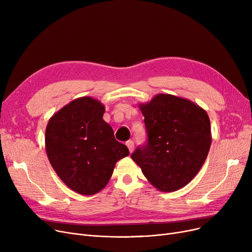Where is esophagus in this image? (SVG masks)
<instances>
[{
    "mask_svg": "<svg viewBox=\"0 0 252 252\" xmlns=\"http://www.w3.org/2000/svg\"><path fill=\"white\" fill-rule=\"evenodd\" d=\"M126 146H127V148H128V150H129V152H130V153L134 151L135 144H134V142H133V141H131V140H128V141H126Z\"/></svg>",
    "mask_w": 252,
    "mask_h": 252,
    "instance_id": "1",
    "label": "esophagus"
}]
</instances>
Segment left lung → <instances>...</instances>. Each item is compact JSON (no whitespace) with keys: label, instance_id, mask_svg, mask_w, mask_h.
Returning <instances> with one entry per match:
<instances>
[{"label":"left lung","instance_id":"1","mask_svg":"<svg viewBox=\"0 0 252 252\" xmlns=\"http://www.w3.org/2000/svg\"><path fill=\"white\" fill-rule=\"evenodd\" d=\"M148 142L133 159L153 187L174 192L189 184L202 167L211 145L210 122L199 105L170 94L140 103Z\"/></svg>","mask_w":252,"mask_h":252}]
</instances>
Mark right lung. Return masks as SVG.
<instances>
[{
  "label": "right lung",
  "instance_id": "right-lung-1",
  "mask_svg": "<svg viewBox=\"0 0 252 252\" xmlns=\"http://www.w3.org/2000/svg\"><path fill=\"white\" fill-rule=\"evenodd\" d=\"M105 106L81 97L52 115L46 127L49 161L72 191L94 195L108 184L116 162L129 154L103 119Z\"/></svg>",
  "mask_w": 252,
  "mask_h": 252
}]
</instances>
